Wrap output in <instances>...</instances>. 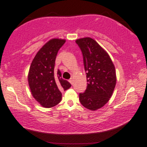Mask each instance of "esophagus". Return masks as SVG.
<instances>
[{"instance_id": "obj_1", "label": "esophagus", "mask_w": 147, "mask_h": 147, "mask_svg": "<svg viewBox=\"0 0 147 147\" xmlns=\"http://www.w3.org/2000/svg\"><path fill=\"white\" fill-rule=\"evenodd\" d=\"M69 82H70V83H71V84H72H72H73V82H74L73 78H70V79H69Z\"/></svg>"}]
</instances>
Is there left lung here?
Masks as SVG:
<instances>
[{"label": "left lung", "instance_id": "1", "mask_svg": "<svg viewBox=\"0 0 147 147\" xmlns=\"http://www.w3.org/2000/svg\"><path fill=\"white\" fill-rule=\"evenodd\" d=\"M83 56L87 72V89L79 94L80 102L89 110H97L107 103L116 84L115 66L108 54L91 38L76 40Z\"/></svg>", "mask_w": 147, "mask_h": 147}]
</instances>
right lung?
Wrapping results in <instances>:
<instances>
[{
    "mask_svg": "<svg viewBox=\"0 0 147 147\" xmlns=\"http://www.w3.org/2000/svg\"><path fill=\"white\" fill-rule=\"evenodd\" d=\"M65 40L52 39L36 54L28 74V83L33 97L44 107H54L62 99V91L71 87L62 78L60 70L54 69L58 50Z\"/></svg>",
    "mask_w": 147,
    "mask_h": 147,
    "instance_id": "right-lung-1",
    "label": "right lung"
}]
</instances>
